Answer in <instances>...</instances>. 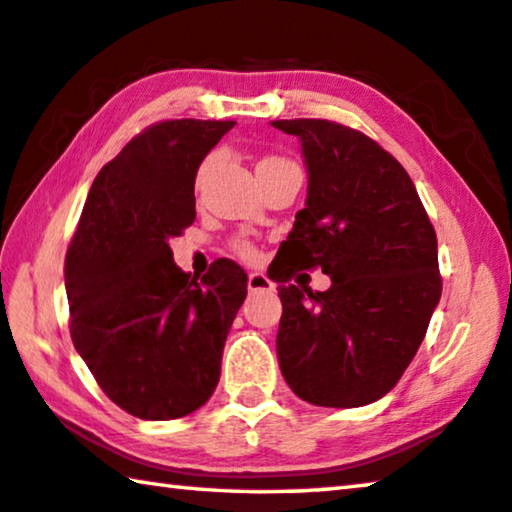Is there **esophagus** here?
<instances>
[{"label":"esophagus","instance_id":"obj_1","mask_svg":"<svg viewBox=\"0 0 512 512\" xmlns=\"http://www.w3.org/2000/svg\"><path fill=\"white\" fill-rule=\"evenodd\" d=\"M247 288H249V293H270V290H274V283L267 279L265 274L251 272L247 279Z\"/></svg>","mask_w":512,"mask_h":512}]
</instances>
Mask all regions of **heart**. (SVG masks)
<instances>
[{"label": "heart", "instance_id": "obj_1", "mask_svg": "<svg viewBox=\"0 0 512 512\" xmlns=\"http://www.w3.org/2000/svg\"><path fill=\"white\" fill-rule=\"evenodd\" d=\"M274 160H283V157H274V155H270V157H263V160L258 162V164L274 162ZM210 167H212V157H208V160L201 164L199 174H196V185H201V180L206 178V174H208V171H210ZM233 249H235V254L245 258V261H254V258H256V249H254V245H249V242H235Z\"/></svg>", "mask_w": 512, "mask_h": 512}]
</instances>
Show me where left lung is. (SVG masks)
Returning <instances> with one entry per match:
<instances>
[{
    "mask_svg": "<svg viewBox=\"0 0 512 512\" xmlns=\"http://www.w3.org/2000/svg\"><path fill=\"white\" fill-rule=\"evenodd\" d=\"M272 125L302 139L309 169L281 256L332 277L325 293L290 283L293 270L274 279L283 380L318 407L375 403L410 366L442 297L435 229L403 164L364 132L325 119Z\"/></svg>",
    "mask_w": 512,
    "mask_h": 512,
    "instance_id": "8db88e82",
    "label": "left lung"
}]
</instances>
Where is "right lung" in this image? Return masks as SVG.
Returning a JSON list of instances; mask_svg holds the SVG:
<instances>
[{
    "mask_svg": "<svg viewBox=\"0 0 512 512\" xmlns=\"http://www.w3.org/2000/svg\"><path fill=\"white\" fill-rule=\"evenodd\" d=\"M233 125L171 119L141 130L93 180L66 251L75 350L137 419H180L206 403L247 297L238 263L217 258L196 279L169 247L196 217V169Z\"/></svg>",
    "mask_w": 512,
    "mask_h": 512,
    "instance_id": "add662e5",
    "label": "right lung"
}]
</instances>
